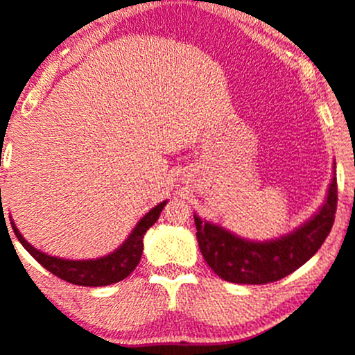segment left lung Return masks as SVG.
Returning <instances> with one entry per match:
<instances>
[{"label": "left lung", "instance_id": "left-lung-1", "mask_svg": "<svg viewBox=\"0 0 355 355\" xmlns=\"http://www.w3.org/2000/svg\"><path fill=\"white\" fill-rule=\"evenodd\" d=\"M337 193V177H334L325 204L317 216L291 234L271 243L244 241L196 216L202 256L210 270L225 282L241 285L278 282L298 270L320 249L336 220Z\"/></svg>", "mask_w": 355, "mask_h": 355}]
</instances>
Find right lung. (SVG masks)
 Wrapping results in <instances>:
<instances>
[{"instance_id":"add662e5","label":"right lung","mask_w":355,"mask_h":355,"mask_svg":"<svg viewBox=\"0 0 355 355\" xmlns=\"http://www.w3.org/2000/svg\"><path fill=\"white\" fill-rule=\"evenodd\" d=\"M165 205L166 202H162L157 207L151 209L150 212L138 222V225H136L135 231L131 232V236L128 237L126 243H124L119 249H116L112 254L104 256V258L101 259L69 261L53 258V256L45 254V252L35 249L32 244L26 243V241L23 239V236L19 234L18 229L15 227L13 222H11V227H13L15 236L18 237L19 243L23 244V248H25L26 251L45 268V270L52 272V275L72 283V285L106 286L128 278V276L133 272L135 268L138 266L143 254V237H145V232L158 220L159 212H162Z\"/></svg>"}]
</instances>
